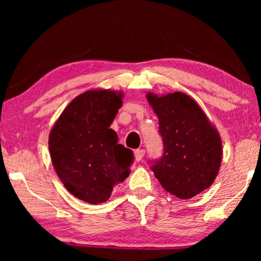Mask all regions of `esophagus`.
I'll return each instance as SVG.
<instances>
[{
    "instance_id": "1",
    "label": "esophagus",
    "mask_w": 261,
    "mask_h": 261,
    "mask_svg": "<svg viewBox=\"0 0 261 261\" xmlns=\"http://www.w3.org/2000/svg\"><path fill=\"white\" fill-rule=\"evenodd\" d=\"M134 155H135V160H137V162H140V160L144 158L145 151L144 149H137V151L134 152Z\"/></svg>"
}]
</instances>
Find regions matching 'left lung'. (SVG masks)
I'll return each instance as SVG.
<instances>
[{"label": "left lung", "mask_w": 261, "mask_h": 261, "mask_svg": "<svg viewBox=\"0 0 261 261\" xmlns=\"http://www.w3.org/2000/svg\"><path fill=\"white\" fill-rule=\"evenodd\" d=\"M146 98L159 120L163 156L152 165L162 187L189 199L214 183L222 162V141L198 103L180 91Z\"/></svg>", "instance_id": "8db88e82"}]
</instances>
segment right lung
Instances as JSON below:
<instances>
[{"mask_svg":"<svg viewBox=\"0 0 261 261\" xmlns=\"http://www.w3.org/2000/svg\"><path fill=\"white\" fill-rule=\"evenodd\" d=\"M122 91L92 89L71 101L48 138L52 164L66 190L82 201H108L114 185L130 173L133 152L117 144L110 124L122 106Z\"/></svg>","mask_w":261,"mask_h":261,"instance_id":"obj_1","label":"right lung"}]
</instances>
